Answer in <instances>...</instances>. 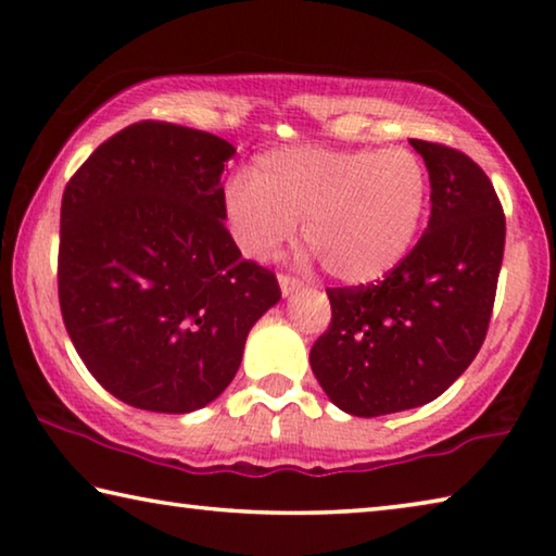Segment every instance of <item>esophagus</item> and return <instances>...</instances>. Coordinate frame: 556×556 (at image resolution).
<instances>
[{
    "label": "esophagus",
    "mask_w": 556,
    "mask_h": 556,
    "mask_svg": "<svg viewBox=\"0 0 556 556\" xmlns=\"http://www.w3.org/2000/svg\"><path fill=\"white\" fill-rule=\"evenodd\" d=\"M279 289H281V296H291V294H296V291L304 289V285H301L299 279H291L287 275H281L279 277Z\"/></svg>",
    "instance_id": "34e87169"
}]
</instances>
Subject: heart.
Masks as SVG:
<instances>
[{"instance_id":"1","label":"heart","mask_w":556,"mask_h":556,"mask_svg":"<svg viewBox=\"0 0 556 556\" xmlns=\"http://www.w3.org/2000/svg\"><path fill=\"white\" fill-rule=\"evenodd\" d=\"M429 205V172L409 149L287 147L225 186L223 215L244 255L301 238L345 285L388 277L409 255Z\"/></svg>"}]
</instances>
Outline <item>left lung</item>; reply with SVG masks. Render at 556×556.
<instances>
[{"mask_svg":"<svg viewBox=\"0 0 556 556\" xmlns=\"http://www.w3.org/2000/svg\"><path fill=\"white\" fill-rule=\"evenodd\" d=\"M431 184L421 240L370 287L328 289L331 326L308 355L338 409L382 417L444 394L481 351L505 250L491 178L444 144L409 139Z\"/></svg>","mask_w":556,"mask_h":556,"instance_id":"left-lung-1","label":"left lung"}]
</instances>
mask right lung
Returning <instances> with one entry per match:
<instances>
[{"mask_svg": "<svg viewBox=\"0 0 556 556\" xmlns=\"http://www.w3.org/2000/svg\"><path fill=\"white\" fill-rule=\"evenodd\" d=\"M208 131L137 122L65 186L59 299L65 331L102 388L137 409L186 414L220 397L250 328L281 299L269 269L225 230Z\"/></svg>", "mask_w": 556, "mask_h": 556, "instance_id": "obj_1", "label": "right lung"}]
</instances>
